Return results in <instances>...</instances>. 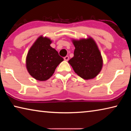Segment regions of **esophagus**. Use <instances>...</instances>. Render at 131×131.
<instances>
[{
    "mask_svg": "<svg viewBox=\"0 0 131 131\" xmlns=\"http://www.w3.org/2000/svg\"><path fill=\"white\" fill-rule=\"evenodd\" d=\"M63 59H64V60H65V61H68L69 60V58L68 56H66V57L63 58Z\"/></svg>",
    "mask_w": 131,
    "mask_h": 131,
    "instance_id": "obj_1",
    "label": "esophagus"
}]
</instances>
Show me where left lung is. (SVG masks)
<instances>
[{
    "mask_svg": "<svg viewBox=\"0 0 131 131\" xmlns=\"http://www.w3.org/2000/svg\"><path fill=\"white\" fill-rule=\"evenodd\" d=\"M74 57L68 62L76 73L85 80L96 77L101 72L103 61L100 51L94 40H73Z\"/></svg>",
    "mask_w": 131,
    "mask_h": 131,
    "instance_id": "8db88e82",
    "label": "left lung"
}]
</instances>
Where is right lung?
<instances>
[{
    "label": "right lung",
    "instance_id": "1",
    "mask_svg": "<svg viewBox=\"0 0 131 131\" xmlns=\"http://www.w3.org/2000/svg\"><path fill=\"white\" fill-rule=\"evenodd\" d=\"M51 43L50 39L39 37L28 53L26 68L31 76L37 80L45 81L50 78L57 66L63 61L51 47Z\"/></svg>",
    "mask_w": 131,
    "mask_h": 131
}]
</instances>
